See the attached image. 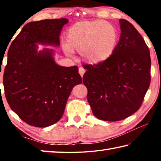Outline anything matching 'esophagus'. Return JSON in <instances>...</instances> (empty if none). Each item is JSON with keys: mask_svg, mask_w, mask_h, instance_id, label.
Listing matches in <instances>:
<instances>
[{"mask_svg": "<svg viewBox=\"0 0 161 161\" xmlns=\"http://www.w3.org/2000/svg\"><path fill=\"white\" fill-rule=\"evenodd\" d=\"M84 72H85V69H84L83 67H80V68H79V73H80V74L81 77H83Z\"/></svg>", "mask_w": 161, "mask_h": 161, "instance_id": "obj_1", "label": "esophagus"}]
</instances>
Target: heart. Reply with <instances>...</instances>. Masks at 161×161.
<instances>
[{"label":"heart","instance_id":"b5f03b06","mask_svg":"<svg viewBox=\"0 0 161 161\" xmlns=\"http://www.w3.org/2000/svg\"><path fill=\"white\" fill-rule=\"evenodd\" d=\"M119 34L112 24L103 20L80 22L71 26L67 32V45L64 50L68 55L72 49L80 52L84 60L100 63L112 55L117 45Z\"/></svg>","mask_w":161,"mask_h":161}]
</instances>
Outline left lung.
<instances>
[{
    "mask_svg": "<svg viewBox=\"0 0 161 161\" xmlns=\"http://www.w3.org/2000/svg\"><path fill=\"white\" fill-rule=\"evenodd\" d=\"M119 23L121 33L112 55L83 65L87 100L94 115L106 121H121L137 111L151 83L148 46L131 23L124 19Z\"/></svg>",
    "mask_w": 161,
    "mask_h": 161,
    "instance_id": "8db88e82",
    "label": "left lung"
}]
</instances>
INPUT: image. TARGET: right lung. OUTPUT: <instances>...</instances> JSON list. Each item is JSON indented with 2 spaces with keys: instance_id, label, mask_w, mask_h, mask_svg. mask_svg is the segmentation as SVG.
<instances>
[{
  "instance_id": "add662e5",
  "label": "right lung",
  "mask_w": 161,
  "mask_h": 161,
  "mask_svg": "<svg viewBox=\"0 0 161 161\" xmlns=\"http://www.w3.org/2000/svg\"><path fill=\"white\" fill-rule=\"evenodd\" d=\"M67 23L61 18L27 23L8 52L5 98L10 108L31 126L47 127L59 121L73 87L82 82L77 66H59L52 49L37 50V43L59 46Z\"/></svg>"
}]
</instances>
